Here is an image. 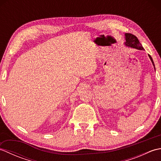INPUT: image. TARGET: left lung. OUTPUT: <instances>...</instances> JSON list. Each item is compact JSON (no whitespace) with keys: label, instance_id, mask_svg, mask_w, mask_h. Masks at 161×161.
I'll return each instance as SVG.
<instances>
[{"label":"left lung","instance_id":"8db88e82","mask_svg":"<svg viewBox=\"0 0 161 161\" xmlns=\"http://www.w3.org/2000/svg\"><path fill=\"white\" fill-rule=\"evenodd\" d=\"M125 39H126L125 45L126 46L131 47H133V48H136L138 50H144V48H143V47L141 45V43L139 42L138 38L135 35H132V34H129V33L125 34ZM149 57L150 58V59H151L153 65L154 66V64H153V61L152 57L150 56L149 54Z\"/></svg>","mask_w":161,"mask_h":161}]
</instances>
